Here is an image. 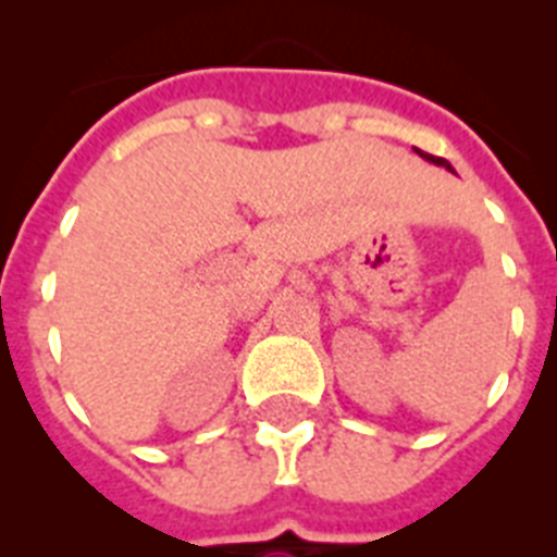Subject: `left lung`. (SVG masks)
Instances as JSON below:
<instances>
[{"mask_svg": "<svg viewBox=\"0 0 557 557\" xmlns=\"http://www.w3.org/2000/svg\"><path fill=\"white\" fill-rule=\"evenodd\" d=\"M416 152H419V156H422L424 161H431V164H436V168H445V170H450V173H454V168H450V164H448V161H445V159H436V156H428V152H422V150H416Z\"/></svg>", "mask_w": 557, "mask_h": 557, "instance_id": "8db88e82", "label": "left lung"}]
</instances>
